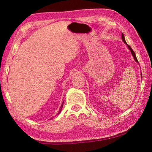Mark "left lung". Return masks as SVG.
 I'll return each mask as SVG.
<instances>
[{
    "mask_svg": "<svg viewBox=\"0 0 152 152\" xmlns=\"http://www.w3.org/2000/svg\"><path fill=\"white\" fill-rule=\"evenodd\" d=\"M122 39H123V42H124V43H126V44H127V47L129 48V49L130 50V51H131V52H132V55H133V58H134V59H135V60L136 61H137L138 62V60H137V57H136V55H135V52L134 51H133V50H132V48L130 47L129 45H127V43H126V42H125V37H124V35L122 33ZM141 78H142V74H141Z\"/></svg>",
    "mask_w": 152,
    "mask_h": 152,
    "instance_id": "obj_1",
    "label": "left lung"
}]
</instances>
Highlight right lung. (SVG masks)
I'll return each mask as SVG.
<instances>
[{"mask_svg":"<svg viewBox=\"0 0 152 152\" xmlns=\"http://www.w3.org/2000/svg\"><path fill=\"white\" fill-rule=\"evenodd\" d=\"M63 103H64V102H63ZM62 107H63V104H61V107H60V111H59V112H58V114H60V113L61 112V109H62Z\"/></svg>","mask_w":152,"mask_h":152,"instance_id":"obj_1","label":"right lung"}]
</instances>
